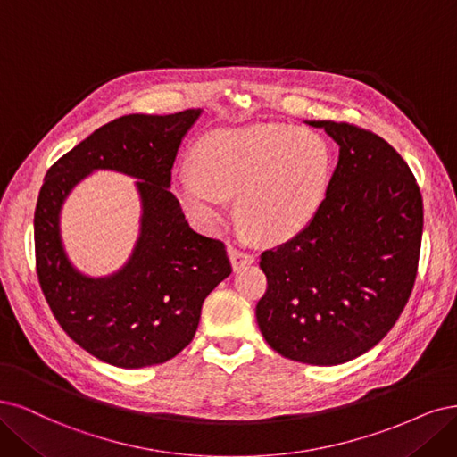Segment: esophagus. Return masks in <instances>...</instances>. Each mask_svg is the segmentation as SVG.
Instances as JSON below:
<instances>
[{"instance_id":"1","label":"esophagus","mask_w":457,"mask_h":457,"mask_svg":"<svg viewBox=\"0 0 457 457\" xmlns=\"http://www.w3.org/2000/svg\"><path fill=\"white\" fill-rule=\"evenodd\" d=\"M228 254H229L233 270H239L243 266H248V263H253L256 260L253 253H248V250L235 248V246H228Z\"/></svg>"}]
</instances>
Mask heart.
<instances>
[{"mask_svg": "<svg viewBox=\"0 0 457 457\" xmlns=\"http://www.w3.org/2000/svg\"><path fill=\"white\" fill-rule=\"evenodd\" d=\"M194 169L176 179L191 212L218 224L226 216V197L237 195L246 229L275 243L298 235L315 218L328 194L332 157L315 130L253 123L203 137Z\"/></svg>", "mask_w": 457, "mask_h": 457, "instance_id": "1", "label": "heart"}]
</instances>
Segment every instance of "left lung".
<instances>
[{"mask_svg": "<svg viewBox=\"0 0 457 457\" xmlns=\"http://www.w3.org/2000/svg\"><path fill=\"white\" fill-rule=\"evenodd\" d=\"M340 145L328 194L296 237L263 250L260 332L290 361L334 366L372 349L414 288L423 201L406 161L372 130L309 121Z\"/></svg>", "mask_w": 457, "mask_h": 457, "instance_id": "1", "label": "left lung"}]
</instances>
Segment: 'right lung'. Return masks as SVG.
Segmentation results:
<instances>
[{
  "label": "right lung",
  "mask_w": 457,
  "mask_h": 457,
  "mask_svg": "<svg viewBox=\"0 0 457 457\" xmlns=\"http://www.w3.org/2000/svg\"><path fill=\"white\" fill-rule=\"evenodd\" d=\"M201 110L130 113L96 129L47 170L34 214L36 271L54 319L93 357L120 368L163 364L194 340L204 298L231 273L222 241L189 228L170 170ZM98 168L139 179L141 237L126 266L93 279L73 269L57 216L69 191Z\"/></svg>",
  "instance_id": "1"
}]
</instances>
